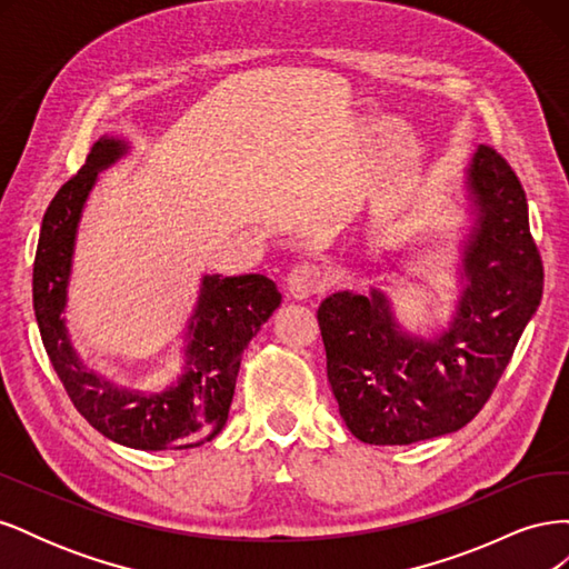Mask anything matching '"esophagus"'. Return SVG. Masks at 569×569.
<instances>
[{
    "label": "esophagus",
    "instance_id": "34e87169",
    "mask_svg": "<svg viewBox=\"0 0 569 569\" xmlns=\"http://www.w3.org/2000/svg\"><path fill=\"white\" fill-rule=\"evenodd\" d=\"M322 287V274L318 266H297L287 274V295L297 301H306Z\"/></svg>",
    "mask_w": 569,
    "mask_h": 569
}]
</instances>
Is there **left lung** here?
<instances>
[{"instance_id":"left-lung-1","label":"left lung","mask_w":569,"mask_h":569,"mask_svg":"<svg viewBox=\"0 0 569 569\" xmlns=\"http://www.w3.org/2000/svg\"><path fill=\"white\" fill-rule=\"evenodd\" d=\"M458 299L432 335L408 332L387 291H335L318 308L327 380L351 435L408 446L458 432L501 380L543 291L525 189L503 157L479 147L462 168ZM410 251L385 253L399 272Z\"/></svg>"}]
</instances>
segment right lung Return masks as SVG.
<instances>
[{"label": "right lung", "mask_w": 569, "mask_h": 569, "mask_svg": "<svg viewBox=\"0 0 569 569\" xmlns=\"http://www.w3.org/2000/svg\"><path fill=\"white\" fill-rule=\"evenodd\" d=\"M128 153L126 137H99L78 176L51 199L32 268V308L63 389L99 435L137 451L194 449L226 427L242 353L278 311L282 295L278 284L258 272L232 278L203 274L192 316L182 330L180 372L163 389H130L84 366L63 316L78 228L99 173Z\"/></svg>", "instance_id": "right-lung-1"}]
</instances>
